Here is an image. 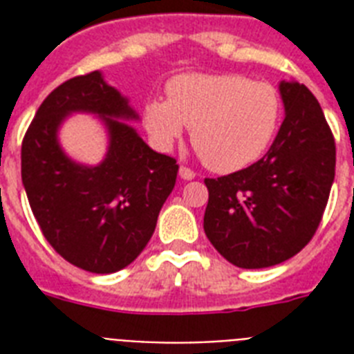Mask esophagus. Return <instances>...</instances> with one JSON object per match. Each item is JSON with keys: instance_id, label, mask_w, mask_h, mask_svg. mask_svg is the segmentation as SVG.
Here are the masks:
<instances>
[{"instance_id": "1", "label": "esophagus", "mask_w": 354, "mask_h": 354, "mask_svg": "<svg viewBox=\"0 0 354 354\" xmlns=\"http://www.w3.org/2000/svg\"><path fill=\"white\" fill-rule=\"evenodd\" d=\"M180 176L183 178V180H193L194 176H196V172L193 171V169H189V167H180Z\"/></svg>"}]
</instances>
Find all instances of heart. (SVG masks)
I'll return each mask as SVG.
<instances>
[{
    "label": "heart",
    "mask_w": 354,
    "mask_h": 354,
    "mask_svg": "<svg viewBox=\"0 0 354 354\" xmlns=\"http://www.w3.org/2000/svg\"><path fill=\"white\" fill-rule=\"evenodd\" d=\"M281 99L274 86L244 75H182L165 101L145 106V128L161 149L191 128V141L211 171H241L259 160L274 139Z\"/></svg>",
    "instance_id": "b5f03b06"
}]
</instances>
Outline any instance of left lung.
I'll return each instance as SVG.
<instances>
[{"mask_svg":"<svg viewBox=\"0 0 354 354\" xmlns=\"http://www.w3.org/2000/svg\"><path fill=\"white\" fill-rule=\"evenodd\" d=\"M285 121L264 158L227 176L205 178L204 232L239 268L294 257L318 230L335 182L336 147L319 102L299 82H281Z\"/></svg>","mask_w":354,"mask_h":354,"instance_id":"1","label":"left lung"}]
</instances>
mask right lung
Masks as SVG:
<instances>
[{"label": "right lung", "instance_id": "1", "mask_svg": "<svg viewBox=\"0 0 354 354\" xmlns=\"http://www.w3.org/2000/svg\"><path fill=\"white\" fill-rule=\"evenodd\" d=\"M73 111L97 113L107 127L111 145L99 166H80L59 149L57 128ZM119 119L138 113L91 71L46 97L21 143V182L41 233L58 255L93 274H113L143 252L176 183V160Z\"/></svg>", "mask_w": 354, "mask_h": 354}]
</instances>
